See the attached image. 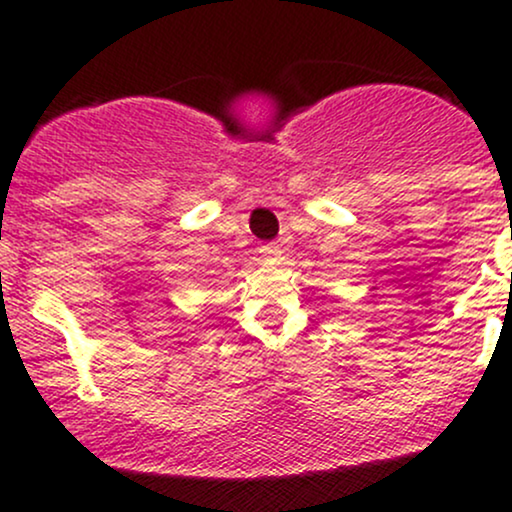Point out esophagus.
<instances>
[{"label": "esophagus", "mask_w": 512, "mask_h": 512, "mask_svg": "<svg viewBox=\"0 0 512 512\" xmlns=\"http://www.w3.org/2000/svg\"><path fill=\"white\" fill-rule=\"evenodd\" d=\"M260 252H262V257H265V260H279V255H282V245H279V242H265V245L260 247Z\"/></svg>", "instance_id": "obj_1"}]
</instances>
